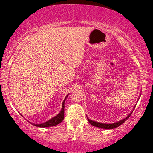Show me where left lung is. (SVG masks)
<instances>
[{
  "label": "left lung",
  "instance_id": "8db88e82",
  "mask_svg": "<svg viewBox=\"0 0 153 153\" xmlns=\"http://www.w3.org/2000/svg\"><path fill=\"white\" fill-rule=\"evenodd\" d=\"M135 106H136V104H135ZM135 106H134L133 110H134V109H135ZM132 111L130 112V113L129 114V115H127V116L126 117V118H124V119L121 120V121H118V122L112 123V124H103V123L97 122V121H92V120H90L89 118H88L87 116H86V117H87L88 121L89 122V124H92V126H96V127H98V128H102V129H115V128L118 127V126H119L120 125L122 124L123 123H124V121H126V120L127 119V118H129V116H130L131 114H132Z\"/></svg>",
  "mask_w": 153,
  "mask_h": 153
}]
</instances>
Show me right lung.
<instances>
[{"label": "right lung", "mask_w": 153, "mask_h": 153, "mask_svg": "<svg viewBox=\"0 0 153 153\" xmlns=\"http://www.w3.org/2000/svg\"><path fill=\"white\" fill-rule=\"evenodd\" d=\"M69 95V94H68ZM68 95L66 96L65 99L64 100L62 104V109H61V112L56 115V116L53 117L52 118L49 119V121H46V122L43 123V124H32L35 126H38V127H49V126H56L58 124L61 122V121L64 120V104H65V100L67 99Z\"/></svg>", "instance_id": "add662e5"}]
</instances>
